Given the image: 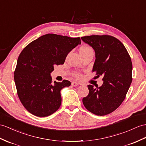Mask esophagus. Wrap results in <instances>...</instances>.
<instances>
[{
	"label": "esophagus",
	"instance_id": "obj_1",
	"mask_svg": "<svg viewBox=\"0 0 146 146\" xmlns=\"http://www.w3.org/2000/svg\"><path fill=\"white\" fill-rule=\"evenodd\" d=\"M72 86H74V87H77V86H78V85H79V84L78 83V82H72Z\"/></svg>",
	"mask_w": 146,
	"mask_h": 146
}]
</instances>
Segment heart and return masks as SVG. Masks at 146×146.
<instances>
[{
    "mask_svg": "<svg viewBox=\"0 0 146 146\" xmlns=\"http://www.w3.org/2000/svg\"><path fill=\"white\" fill-rule=\"evenodd\" d=\"M92 50V48L89 46H84L82 47H81L80 49V53H83V52H87L88 51ZM72 76L74 77H75L76 78H77V79H79V78L81 77L80 74L79 72H74L72 74Z\"/></svg>",
    "mask_w": 146,
    "mask_h": 146,
    "instance_id": "obj_1",
    "label": "heart"
}]
</instances>
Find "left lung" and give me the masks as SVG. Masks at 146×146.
<instances>
[{
    "instance_id": "obj_1",
    "label": "left lung",
    "mask_w": 146,
    "mask_h": 146,
    "mask_svg": "<svg viewBox=\"0 0 146 146\" xmlns=\"http://www.w3.org/2000/svg\"><path fill=\"white\" fill-rule=\"evenodd\" d=\"M81 38L95 50L96 59L92 71L97 77H104L102 86L95 88L88 85L89 93L83 98V104L96 115L110 114L122 104L132 82L131 57L122 42L110 35Z\"/></svg>"
}]
</instances>
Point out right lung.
I'll return each mask as SVG.
<instances>
[{"mask_svg":"<svg viewBox=\"0 0 146 146\" xmlns=\"http://www.w3.org/2000/svg\"><path fill=\"white\" fill-rule=\"evenodd\" d=\"M80 38L49 33L31 42L18 58L14 80L20 100L28 111L38 117L51 115L61 104V90L70 81L52 83L54 65L63 64Z\"/></svg>","mask_w":146,"mask_h":146,"instance_id":"1","label":"right lung"}]
</instances>
